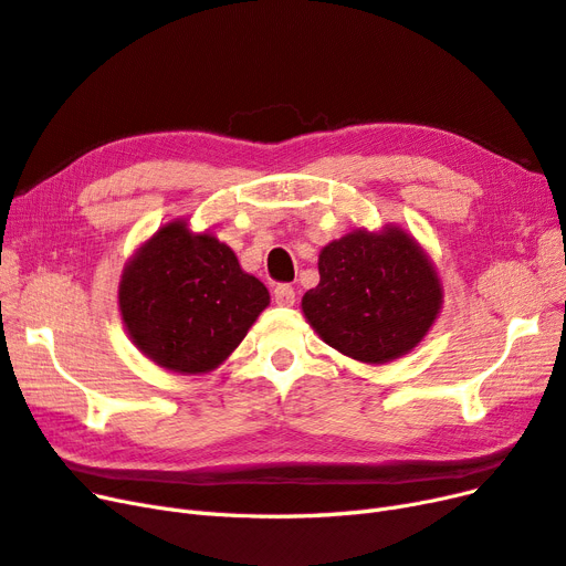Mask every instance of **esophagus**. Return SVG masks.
<instances>
[{"mask_svg": "<svg viewBox=\"0 0 566 566\" xmlns=\"http://www.w3.org/2000/svg\"><path fill=\"white\" fill-rule=\"evenodd\" d=\"M273 300H276L279 306H293L295 304V287L293 285H276L273 287Z\"/></svg>", "mask_w": 566, "mask_h": 566, "instance_id": "1", "label": "esophagus"}]
</instances>
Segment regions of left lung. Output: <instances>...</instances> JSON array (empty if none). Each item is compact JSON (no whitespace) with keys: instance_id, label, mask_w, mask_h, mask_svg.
<instances>
[{"instance_id":"obj_1","label":"left lung","mask_w":566,"mask_h":566,"mask_svg":"<svg viewBox=\"0 0 566 566\" xmlns=\"http://www.w3.org/2000/svg\"><path fill=\"white\" fill-rule=\"evenodd\" d=\"M318 273V285L302 297V314L325 345L361 364L413 352L443 304L430 254L394 224L354 229L328 243Z\"/></svg>"}]
</instances>
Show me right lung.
I'll return each mask as SVG.
<instances>
[{"label": "right lung", "instance_id": "obj_1", "mask_svg": "<svg viewBox=\"0 0 566 566\" xmlns=\"http://www.w3.org/2000/svg\"><path fill=\"white\" fill-rule=\"evenodd\" d=\"M271 297L235 252L186 219L167 221L129 256L117 287L129 339L153 364L200 375L241 345Z\"/></svg>", "mask_w": 566, "mask_h": 566}]
</instances>
